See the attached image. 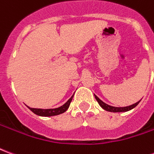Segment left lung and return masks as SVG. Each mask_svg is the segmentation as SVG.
<instances>
[{"mask_svg":"<svg viewBox=\"0 0 154 154\" xmlns=\"http://www.w3.org/2000/svg\"><path fill=\"white\" fill-rule=\"evenodd\" d=\"M95 98H96V100H97V102L99 103L100 106L103 108L104 110H107V111H110V112H125V111H128V110H132L133 108H134L135 106H138V104L140 102V100L138 101V102H136L135 104H134V105H131V106H125V107H114V106H110L109 105H107V104L104 103L102 100H100L98 97L95 95Z\"/></svg>","mask_w":154,"mask_h":154,"instance_id":"left-lung-1","label":"left lung"}]
</instances>
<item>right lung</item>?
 Wrapping results in <instances>:
<instances>
[{
	"mask_svg": "<svg viewBox=\"0 0 154 154\" xmlns=\"http://www.w3.org/2000/svg\"><path fill=\"white\" fill-rule=\"evenodd\" d=\"M72 97H73V96L71 97L70 99L67 100L63 106L58 107V108H55V109H45V110H44V109H36V108H30V107H29V109L31 110L32 112H34L36 115L40 116H57V115L64 113L68 109V107L70 106L71 101L72 100Z\"/></svg>",
	"mask_w": 154,
	"mask_h": 154,
	"instance_id": "add662e5",
	"label": "right lung"
}]
</instances>
